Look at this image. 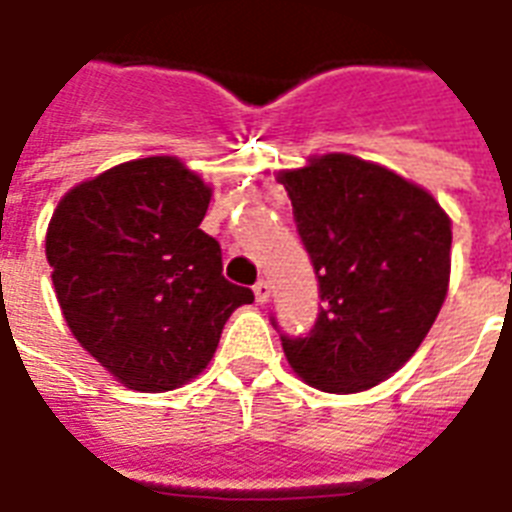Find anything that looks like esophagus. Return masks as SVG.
<instances>
[{
    "label": "esophagus",
    "mask_w": 512,
    "mask_h": 512,
    "mask_svg": "<svg viewBox=\"0 0 512 512\" xmlns=\"http://www.w3.org/2000/svg\"><path fill=\"white\" fill-rule=\"evenodd\" d=\"M268 297H271V284L268 281H257L255 284V300L260 305L268 303Z\"/></svg>",
    "instance_id": "1"
}]
</instances>
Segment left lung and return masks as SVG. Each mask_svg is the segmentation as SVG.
<instances>
[{
	"label": "left lung",
	"instance_id": "1",
	"mask_svg": "<svg viewBox=\"0 0 512 512\" xmlns=\"http://www.w3.org/2000/svg\"><path fill=\"white\" fill-rule=\"evenodd\" d=\"M319 276L308 337H281L289 366L324 393H361L414 356L449 292L452 220L433 193L350 154L276 175Z\"/></svg>",
	"mask_w": 512,
	"mask_h": 512
}]
</instances>
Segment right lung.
I'll use <instances>...</instances> for the list:
<instances>
[{
    "label": "right lung",
    "instance_id": "right-lung-1",
    "mask_svg": "<svg viewBox=\"0 0 512 512\" xmlns=\"http://www.w3.org/2000/svg\"><path fill=\"white\" fill-rule=\"evenodd\" d=\"M212 188L177 156L116 164L74 185L44 252L71 335L132 390L164 393L207 369L223 327L252 289L223 276L201 231Z\"/></svg>",
    "mask_w": 512,
    "mask_h": 512
}]
</instances>
